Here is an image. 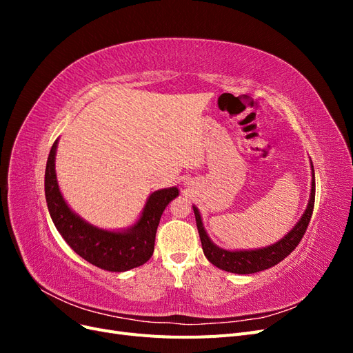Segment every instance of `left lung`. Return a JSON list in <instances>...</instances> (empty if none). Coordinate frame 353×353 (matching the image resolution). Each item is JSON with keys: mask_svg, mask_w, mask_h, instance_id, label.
I'll return each instance as SVG.
<instances>
[{"mask_svg": "<svg viewBox=\"0 0 353 353\" xmlns=\"http://www.w3.org/2000/svg\"><path fill=\"white\" fill-rule=\"evenodd\" d=\"M314 203H315V176H314V166H312V188H311V199H309L307 208L303 213V216L296 223V227L283 237L279 243L263 249L256 250H239V252H230L225 249H221L218 245L213 244L208 234L203 227V222L200 218L199 209L193 206L194 215H196V223L199 230V236L201 241L203 253L208 258L210 263H213L218 268L234 272V274H254L263 270H268L271 266L281 262L284 258H287L301 243L302 237L305 236L306 228L309 225V221L312 218L314 212Z\"/></svg>", "mask_w": 353, "mask_h": 353, "instance_id": "1", "label": "left lung"}]
</instances>
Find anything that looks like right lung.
<instances>
[{
	"mask_svg": "<svg viewBox=\"0 0 353 353\" xmlns=\"http://www.w3.org/2000/svg\"><path fill=\"white\" fill-rule=\"evenodd\" d=\"M57 141L52 144L46 168V199L52 222L61 237L81 258L101 270L123 272L137 268L152 258L160 216L178 188L154 191L148 197L143 215L126 231H105L81 219L63 199L56 176Z\"/></svg>",
	"mask_w": 353,
	"mask_h": 353,
	"instance_id": "right-lung-1",
	"label": "right lung"
}]
</instances>
